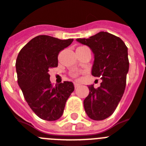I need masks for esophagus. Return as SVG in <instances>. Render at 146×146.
<instances>
[{
    "label": "esophagus",
    "instance_id": "obj_1",
    "mask_svg": "<svg viewBox=\"0 0 146 146\" xmlns=\"http://www.w3.org/2000/svg\"><path fill=\"white\" fill-rule=\"evenodd\" d=\"M79 85H80V84H79V83H74V87H75V88H78V87H79Z\"/></svg>",
    "mask_w": 146,
    "mask_h": 146
}]
</instances>
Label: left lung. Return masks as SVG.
<instances>
[{
    "label": "left lung",
    "instance_id": "obj_1",
    "mask_svg": "<svg viewBox=\"0 0 146 146\" xmlns=\"http://www.w3.org/2000/svg\"><path fill=\"white\" fill-rule=\"evenodd\" d=\"M89 46L94 55L91 74L100 77V87L89 85V94L84 100L85 112L94 120H103L114 112L126 85L129 70L128 48L120 38L100 32L89 38H77Z\"/></svg>",
    "mask_w": 146,
    "mask_h": 146
}]
</instances>
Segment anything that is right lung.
<instances>
[{
	"label": "right lung",
	"instance_id": "obj_1",
	"mask_svg": "<svg viewBox=\"0 0 146 146\" xmlns=\"http://www.w3.org/2000/svg\"><path fill=\"white\" fill-rule=\"evenodd\" d=\"M73 41L38 35L29 41L17 57L18 85L30 108L44 120L55 121L62 117L66 102L74 90L70 82L52 86L48 73L50 68L58 66L60 51Z\"/></svg>",
	"mask_w": 146,
	"mask_h": 146
}]
</instances>
